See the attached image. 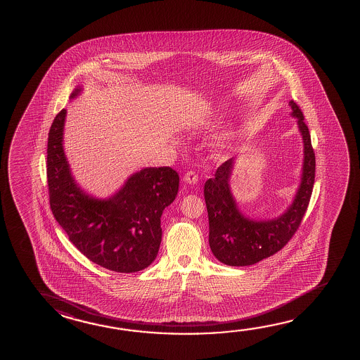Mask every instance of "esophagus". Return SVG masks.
<instances>
[{
  "instance_id": "34e87169",
  "label": "esophagus",
  "mask_w": 360,
  "mask_h": 360,
  "mask_svg": "<svg viewBox=\"0 0 360 360\" xmlns=\"http://www.w3.org/2000/svg\"><path fill=\"white\" fill-rule=\"evenodd\" d=\"M183 179L187 183L195 184V183L198 182V174H197L195 171H188L184 174Z\"/></svg>"
}]
</instances>
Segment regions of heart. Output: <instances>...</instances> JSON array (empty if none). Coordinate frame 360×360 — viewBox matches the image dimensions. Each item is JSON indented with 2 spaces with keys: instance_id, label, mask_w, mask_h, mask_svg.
<instances>
[{
  "instance_id": "b5f03b06",
  "label": "heart",
  "mask_w": 360,
  "mask_h": 360,
  "mask_svg": "<svg viewBox=\"0 0 360 360\" xmlns=\"http://www.w3.org/2000/svg\"><path fill=\"white\" fill-rule=\"evenodd\" d=\"M227 139V134L226 135H222V136H221L220 138V140H219V143H221V144H222V143H224V141H225V140ZM219 146H220V144H219Z\"/></svg>"
}]
</instances>
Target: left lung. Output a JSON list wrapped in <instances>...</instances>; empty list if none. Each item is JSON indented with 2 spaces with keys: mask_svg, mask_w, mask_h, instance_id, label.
Instances as JSON below:
<instances>
[{
  "mask_svg": "<svg viewBox=\"0 0 360 360\" xmlns=\"http://www.w3.org/2000/svg\"><path fill=\"white\" fill-rule=\"evenodd\" d=\"M292 115L298 119L304 143L302 182L296 198L281 217L252 221L240 214L229 187L233 159L216 169L214 177L205 183L210 235L208 243L214 257L224 264L245 266L269 258L288 244L302 222L315 183L316 158L309 127L296 102H290Z\"/></svg>",
  "mask_w": 360,
  "mask_h": 360,
  "instance_id": "8db88e82",
  "label": "left lung"
}]
</instances>
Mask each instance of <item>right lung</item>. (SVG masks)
<instances>
[{
    "mask_svg": "<svg viewBox=\"0 0 360 360\" xmlns=\"http://www.w3.org/2000/svg\"><path fill=\"white\" fill-rule=\"evenodd\" d=\"M64 119L63 108L48 134L51 212L73 245L96 264L120 273L146 269L157 258L162 241L160 216L177 195V172L171 167L146 168L129 178L110 200H95L70 176L62 146Z\"/></svg>",
    "mask_w": 360,
    "mask_h": 360,
    "instance_id": "right-lung-1",
    "label": "right lung"
}]
</instances>
